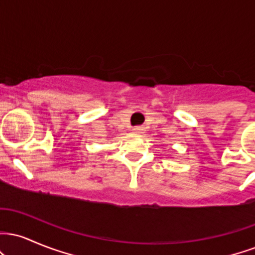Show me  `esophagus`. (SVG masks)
Segmentation results:
<instances>
[{
  "label": "esophagus",
  "mask_w": 255,
  "mask_h": 255,
  "mask_svg": "<svg viewBox=\"0 0 255 255\" xmlns=\"http://www.w3.org/2000/svg\"><path fill=\"white\" fill-rule=\"evenodd\" d=\"M141 130H142V128L139 127V126H137V127H135V128H134V129H133L134 133H140V131H141Z\"/></svg>",
  "instance_id": "34e87169"
}]
</instances>
